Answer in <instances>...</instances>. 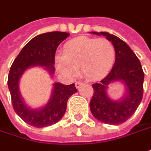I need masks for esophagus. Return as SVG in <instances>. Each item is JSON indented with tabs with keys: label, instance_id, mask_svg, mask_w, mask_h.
<instances>
[{
	"label": "esophagus",
	"instance_id": "1",
	"mask_svg": "<svg viewBox=\"0 0 151 151\" xmlns=\"http://www.w3.org/2000/svg\"><path fill=\"white\" fill-rule=\"evenodd\" d=\"M82 84H83V82H81V81H77L75 83V87L77 88H78Z\"/></svg>",
	"mask_w": 151,
	"mask_h": 151
}]
</instances>
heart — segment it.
I'll list each match as a JSON object with an SVG mask.
<instances>
[{
  "label": "heart",
  "mask_w": 151,
  "mask_h": 151,
  "mask_svg": "<svg viewBox=\"0 0 151 151\" xmlns=\"http://www.w3.org/2000/svg\"><path fill=\"white\" fill-rule=\"evenodd\" d=\"M114 59L115 48L109 40L79 37L64 45L63 53L56 57V64L68 78L75 75L80 66L86 78L95 80L109 72Z\"/></svg>",
  "instance_id": "b5f03b06"
}]
</instances>
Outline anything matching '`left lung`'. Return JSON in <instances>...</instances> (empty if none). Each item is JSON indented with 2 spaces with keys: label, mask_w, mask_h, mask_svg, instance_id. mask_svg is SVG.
Here are the masks:
<instances>
[{
  "label": "left lung",
  "mask_w": 151,
  "mask_h": 151,
  "mask_svg": "<svg viewBox=\"0 0 151 151\" xmlns=\"http://www.w3.org/2000/svg\"><path fill=\"white\" fill-rule=\"evenodd\" d=\"M104 36L115 48V62L109 73L99 83L93 84V95L89 103L93 117L109 124H119L132 116L143 98L144 72L139 60L131 48L118 37L105 32H92ZM121 81L127 93L119 101H112L106 94L107 86Z\"/></svg>",
  "instance_id": "8db88e82"
}]
</instances>
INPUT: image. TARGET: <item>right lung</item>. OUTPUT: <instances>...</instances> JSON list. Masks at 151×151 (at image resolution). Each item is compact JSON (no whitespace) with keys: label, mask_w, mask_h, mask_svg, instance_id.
<instances>
[{"label":"right lung","mask_w":151,"mask_h":151,"mask_svg":"<svg viewBox=\"0 0 151 151\" xmlns=\"http://www.w3.org/2000/svg\"><path fill=\"white\" fill-rule=\"evenodd\" d=\"M69 36L68 32H51L33 37L14 60L8 75L7 84L15 112L28 124L37 128L52 125L63 117L67 103L71 95L78 91L74 83L53 84L52 96L47 104L40 109H31L24 103L19 90V80L29 68L40 66L54 73V58L58 45Z\"/></svg>","instance_id":"1"}]
</instances>
